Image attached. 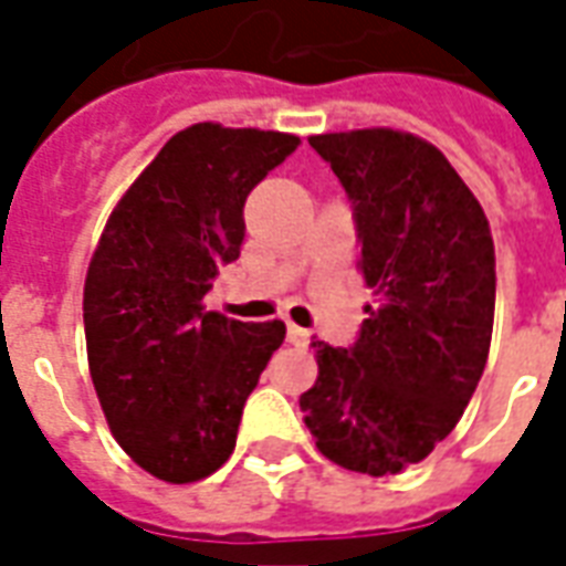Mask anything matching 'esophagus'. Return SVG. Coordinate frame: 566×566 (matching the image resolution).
Segmentation results:
<instances>
[{
  "instance_id": "1",
  "label": "esophagus",
  "mask_w": 566,
  "mask_h": 566,
  "mask_svg": "<svg viewBox=\"0 0 566 566\" xmlns=\"http://www.w3.org/2000/svg\"><path fill=\"white\" fill-rule=\"evenodd\" d=\"M287 343L296 345V348H306L312 343V333L303 331V327H296V324H287Z\"/></svg>"
}]
</instances>
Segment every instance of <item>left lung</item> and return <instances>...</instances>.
Here are the masks:
<instances>
[{
	"label": "left lung",
	"instance_id": "left-lung-1",
	"mask_svg": "<svg viewBox=\"0 0 566 566\" xmlns=\"http://www.w3.org/2000/svg\"><path fill=\"white\" fill-rule=\"evenodd\" d=\"M308 145L345 187L379 306L348 348L315 343L318 381L300 409L324 458L400 473L449 437L482 379L497 294L488 218L418 136L357 129Z\"/></svg>",
	"mask_w": 566,
	"mask_h": 566
}]
</instances>
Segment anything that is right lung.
<instances>
[{
	"label": "right lung",
	"mask_w": 566,
	"mask_h": 566,
	"mask_svg": "<svg viewBox=\"0 0 566 566\" xmlns=\"http://www.w3.org/2000/svg\"><path fill=\"white\" fill-rule=\"evenodd\" d=\"M300 145L287 133L193 124L175 133L105 223L84 282V336L112 433L142 470L185 485L235 449L248 394L282 321L206 312L239 258L248 193Z\"/></svg>",
	"instance_id": "1"
}]
</instances>
